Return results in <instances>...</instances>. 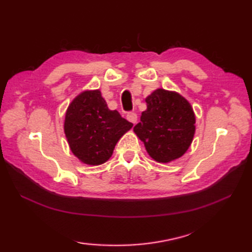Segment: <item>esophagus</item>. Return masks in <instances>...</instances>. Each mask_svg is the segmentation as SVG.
Segmentation results:
<instances>
[{
  "mask_svg": "<svg viewBox=\"0 0 252 252\" xmlns=\"http://www.w3.org/2000/svg\"><path fill=\"white\" fill-rule=\"evenodd\" d=\"M126 119L130 122H132L133 125H135V123L137 122V115L135 114V112H129V114L126 115Z\"/></svg>",
  "mask_w": 252,
  "mask_h": 252,
  "instance_id": "34e87169",
  "label": "esophagus"
}]
</instances>
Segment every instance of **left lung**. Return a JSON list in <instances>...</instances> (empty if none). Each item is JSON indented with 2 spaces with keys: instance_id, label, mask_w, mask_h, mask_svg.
<instances>
[{
  "instance_id": "8db88e82",
  "label": "left lung",
  "mask_w": 252,
  "mask_h": 252,
  "mask_svg": "<svg viewBox=\"0 0 252 252\" xmlns=\"http://www.w3.org/2000/svg\"><path fill=\"white\" fill-rule=\"evenodd\" d=\"M145 101L147 109L133 131L155 161L168 163L179 159L189 148L196 130L189 101L163 89L154 91Z\"/></svg>"
}]
</instances>
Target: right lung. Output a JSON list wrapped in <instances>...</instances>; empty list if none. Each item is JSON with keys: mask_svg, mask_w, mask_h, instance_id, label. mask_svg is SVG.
Here are the masks:
<instances>
[{"mask_svg": "<svg viewBox=\"0 0 252 252\" xmlns=\"http://www.w3.org/2000/svg\"><path fill=\"white\" fill-rule=\"evenodd\" d=\"M133 125L110 110L99 90L83 91L69 104L63 122L70 151L80 161L99 165L108 160L118 141Z\"/></svg>", "mask_w": 252, "mask_h": 252, "instance_id": "add662e5", "label": "right lung"}]
</instances>
